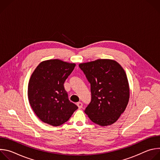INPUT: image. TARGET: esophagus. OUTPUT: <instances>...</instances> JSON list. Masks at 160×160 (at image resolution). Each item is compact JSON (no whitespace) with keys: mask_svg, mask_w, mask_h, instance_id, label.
Instances as JSON below:
<instances>
[{"mask_svg":"<svg viewBox=\"0 0 160 160\" xmlns=\"http://www.w3.org/2000/svg\"><path fill=\"white\" fill-rule=\"evenodd\" d=\"M77 105L78 106V107L79 109H81V108H82V106H83V104H82V103L81 102H77Z\"/></svg>","mask_w":160,"mask_h":160,"instance_id":"obj_1","label":"esophagus"}]
</instances>
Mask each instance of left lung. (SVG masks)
Instances as JSON below:
<instances>
[{"label": "left lung", "mask_w": 160, "mask_h": 160, "mask_svg": "<svg viewBox=\"0 0 160 160\" xmlns=\"http://www.w3.org/2000/svg\"><path fill=\"white\" fill-rule=\"evenodd\" d=\"M90 83L92 99L85 112L92 122L104 127L116 122L125 110L130 98L127 75L112 59H101L80 63Z\"/></svg>", "instance_id": "8db88e82"}]
</instances>
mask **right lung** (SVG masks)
Segmentation results:
<instances>
[{
  "mask_svg": "<svg viewBox=\"0 0 160 160\" xmlns=\"http://www.w3.org/2000/svg\"><path fill=\"white\" fill-rule=\"evenodd\" d=\"M75 63L59 59L41 62L33 72L28 87V98L36 115L43 122L57 127L66 122L78 106L68 99L64 83Z\"/></svg>",
  "mask_w": 160,
  "mask_h": 160,
  "instance_id": "obj_1",
  "label": "right lung"
}]
</instances>
